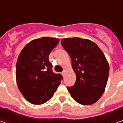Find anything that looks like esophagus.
<instances>
[{"label":"esophagus","mask_w":123,"mask_h":123,"mask_svg":"<svg viewBox=\"0 0 123 123\" xmlns=\"http://www.w3.org/2000/svg\"><path fill=\"white\" fill-rule=\"evenodd\" d=\"M66 70H65V69H64V71L62 72V74H63V75H64V74H65V73H66Z\"/></svg>","instance_id":"34e87169"}]
</instances>
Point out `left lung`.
<instances>
[{"label":"left lung","instance_id":"8db88e82","mask_svg":"<svg viewBox=\"0 0 123 123\" xmlns=\"http://www.w3.org/2000/svg\"><path fill=\"white\" fill-rule=\"evenodd\" d=\"M62 45L71 58L76 82L67 89L81 105H91L101 98L106 87L109 64L100 48L92 41L79 37L65 38Z\"/></svg>","mask_w":123,"mask_h":123}]
</instances>
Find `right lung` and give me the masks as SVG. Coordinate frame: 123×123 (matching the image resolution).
<instances>
[{"label": "right lung", "instance_id": "add662e5", "mask_svg": "<svg viewBox=\"0 0 123 123\" xmlns=\"http://www.w3.org/2000/svg\"><path fill=\"white\" fill-rule=\"evenodd\" d=\"M59 40L44 37L31 41L18 56L16 68L18 87L26 101L35 105L50 99L63 79L52 70L49 57Z\"/></svg>", "mask_w": 123, "mask_h": 123}]
</instances>
